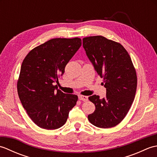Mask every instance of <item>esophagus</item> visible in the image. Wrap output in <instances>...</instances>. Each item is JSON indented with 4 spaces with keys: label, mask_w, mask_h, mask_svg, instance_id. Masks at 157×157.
Here are the masks:
<instances>
[{
    "label": "esophagus",
    "mask_w": 157,
    "mask_h": 157,
    "mask_svg": "<svg viewBox=\"0 0 157 157\" xmlns=\"http://www.w3.org/2000/svg\"><path fill=\"white\" fill-rule=\"evenodd\" d=\"M79 99L81 100L82 101H88V96H83V95H79Z\"/></svg>",
    "instance_id": "esophagus-1"
}]
</instances>
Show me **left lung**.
I'll return each instance as SVG.
<instances>
[{
  "label": "left lung",
  "instance_id": "left-lung-1",
  "mask_svg": "<svg viewBox=\"0 0 157 157\" xmlns=\"http://www.w3.org/2000/svg\"><path fill=\"white\" fill-rule=\"evenodd\" d=\"M83 46L98 75L103 79L106 96L92 95L88 99L95 105L89 121L100 128L118 125L128 114L134 101L137 75L131 57L119 42L102 36L83 38Z\"/></svg>",
  "mask_w": 157,
  "mask_h": 157
}]
</instances>
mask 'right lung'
Segmentation results:
<instances>
[{
    "label": "right lung",
    "mask_w": 157,
    "mask_h": 157,
    "mask_svg": "<svg viewBox=\"0 0 157 157\" xmlns=\"http://www.w3.org/2000/svg\"><path fill=\"white\" fill-rule=\"evenodd\" d=\"M82 45L79 38H53L29 52L23 59L17 84L23 108L36 125L56 129L66 123L78 97L57 90L58 78Z\"/></svg>",
    "instance_id": "obj_1"
}]
</instances>
